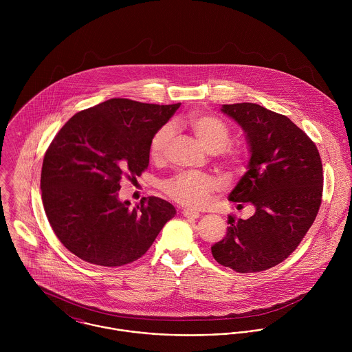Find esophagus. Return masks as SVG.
Wrapping results in <instances>:
<instances>
[{
  "instance_id": "34e87169",
  "label": "esophagus",
  "mask_w": 352,
  "mask_h": 352,
  "mask_svg": "<svg viewBox=\"0 0 352 352\" xmlns=\"http://www.w3.org/2000/svg\"><path fill=\"white\" fill-rule=\"evenodd\" d=\"M182 214H183L186 218H192V219H197V218H199V212L191 211V210H188V208H184V210L182 211Z\"/></svg>"
}]
</instances>
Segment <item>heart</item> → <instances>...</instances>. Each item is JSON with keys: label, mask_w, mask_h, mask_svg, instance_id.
Instances as JSON below:
<instances>
[{"label": "heart", "mask_w": 352, "mask_h": 352, "mask_svg": "<svg viewBox=\"0 0 352 352\" xmlns=\"http://www.w3.org/2000/svg\"><path fill=\"white\" fill-rule=\"evenodd\" d=\"M186 126L192 131L201 146L208 153H223L226 166L233 172H240L244 168V151L240 148L228 146L230 142V129L218 116L207 113H194L186 120ZM173 135L172 126L161 127L151 138V157L160 161L166 154L169 142ZM162 191L172 201L188 207H204L211 195L218 190V183L206 175L180 173L162 183Z\"/></svg>", "instance_id": "heart-1"}]
</instances>
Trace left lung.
<instances>
[{"label":"left lung","instance_id":"obj_1","mask_svg":"<svg viewBox=\"0 0 352 352\" xmlns=\"http://www.w3.org/2000/svg\"><path fill=\"white\" fill-rule=\"evenodd\" d=\"M221 111L243 127L251 154L229 201L251 203L256 211L248 219L230 215L226 237L211 253L236 272L264 271L296 251L316 219L324 180L320 153L285 115L254 102L223 104Z\"/></svg>","mask_w":352,"mask_h":352}]
</instances>
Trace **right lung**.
Listing matches in <instances>:
<instances>
[{
	"label": "right lung",
	"mask_w": 352,
	"mask_h": 352,
	"mask_svg": "<svg viewBox=\"0 0 352 352\" xmlns=\"http://www.w3.org/2000/svg\"><path fill=\"white\" fill-rule=\"evenodd\" d=\"M179 107L109 99L77 112L52 140L43 158L42 201L54 233L81 260L133 263L175 217L169 201L149 197L131 208L118 191L122 177L135 179L148 168L153 135Z\"/></svg>",
	"instance_id": "add662e5"
}]
</instances>
